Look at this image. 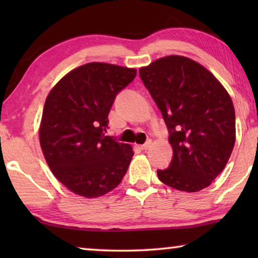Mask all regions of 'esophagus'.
<instances>
[{"label": "esophagus", "mask_w": 258, "mask_h": 258, "mask_svg": "<svg viewBox=\"0 0 258 258\" xmlns=\"http://www.w3.org/2000/svg\"><path fill=\"white\" fill-rule=\"evenodd\" d=\"M151 140H148V141L146 142V143H143V145H141L140 146V149H142V150H147L148 148H149L150 146H151Z\"/></svg>", "instance_id": "obj_1"}]
</instances>
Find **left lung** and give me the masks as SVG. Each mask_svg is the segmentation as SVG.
<instances>
[{
	"mask_svg": "<svg viewBox=\"0 0 258 258\" xmlns=\"http://www.w3.org/2000/svg\"><path fill=\"white\" fill-rule=\"evenodd\" d=\"M140 77L163 115L173 148L159 180L197 192L223 171L235 142V112L229 93L196 61L168 55L140 68Z\"/></svg>",
	"mask_w": 258,
	"mask_h": 258,
	"instance_id": "8db88e82",
	"label": "left lung"
}]
</instances>
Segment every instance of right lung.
Returning <instances> with one entry per match:
<instances>
[{"label":"right lung","instance_id":"1","mask_svg":"<svg viewBox=\"0 0 258 258\" xmlns=\"http://www.w3.org/2000/svg\"><path fill=\"white\" fill-rule=\"evenodd\" d=\"M133 68L91 62L61 78L45 100L40 142L54 176L76 195L97 198L119 184L132 147L106 135L108 115Z\"/></svg>","mask_w":258,"mask_h":258}]
</instances>
